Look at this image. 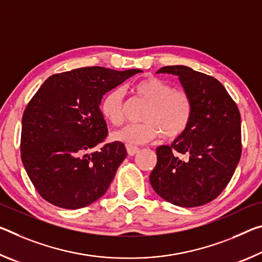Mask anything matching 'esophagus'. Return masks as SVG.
Wrapping results in <instances>:
<instances>
[{
    "label": "esophagus",
    "instance_id": "obj_1",
    "mask_svg": "<svg viewBox=\"0 0 262 262\" xmlns=\"http://www.w3.org/2000/svg\"><path fill=\"white\" fill-rule=\"evenodd\" d=\"M126 148H127L128 155H129V156L135 155V154L139 152V150H140V148L139 147H135V146H127Z\"/></svg>",
    "mask_w": 262,
    "mask_h": 262
}]
</instances>
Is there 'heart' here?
<instances>
[{"label": "heart", "mask_w": 262, "mask_h": 262, "mask_svg": "<svg viewBox=\"0 0 262 262\" xmlns=\"http://www.w3.org/2000/svg\"><path fill=\"white\" fill-rule=\"evenodd\" d=\"M133 91L149 103L143 115L142 123H129L113 132L112 139L127 146H139L160 138L175 139L188 128L192 115V102L183 91L173 90L172 86L160 78L150 77L140 80ZM100 112L107 121L120 124L123 120L122 91L113 89L103 95Z\"/></svg>", "instance_id": "b5f03b06"}]
</instances>
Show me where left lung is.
<instances>
[{"label": "left lung", "mask_w": 262, "mask_h": 262, "mask_svg": "<svg viewBox=\"0 0 262 262\" xmlns=\"http://www.w3.org/2000/svg\"><path fill=\"white\" fill-rule=\"evenodd\" d=\"M156 73L178 77L192 102V115L171 146L156 149L157 163L149 181L155 192L173 205H204L225 189L239 163V110L213 77L184 65L164 66Z\"/></svg>", "instance_id": "1"}]
</instances>
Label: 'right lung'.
<instances>
[{
	"label": "right lung",
	"instance_id": "add662e5",
	"mask_svg": "<svg viewBox=\"0 0 262 262\" xmlns=\"http://www.w3.org/2000/svg\"><path fill=\"white\" fill-rule=\"evenodd\" d=\"M140 72L81 68L53 74L39 87L23 114L20 156L45 201L76 210L105 194L127 150L115 141L89 152L107 135L100 101Z\"/></svg>",
	"mask_w": 262,
	"mask_h": 262
}]
</instances>
